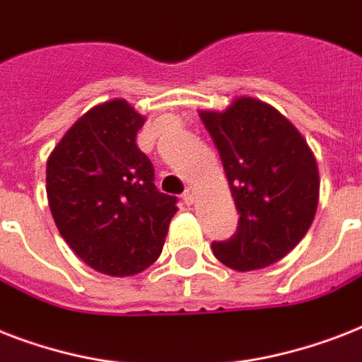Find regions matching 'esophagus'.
Returning <instances> with one entry per match:
<instances>
[{
	"label": "esophagus",
	"instance_id": "obj_1",
	"mask_svg": "<svg viewBox=\"0 0 362 362\" xmlns=\"http://www.w3.org/2000/svg\"><path fill=\"white\" fill-rule=\"evenodd\" d=\"M182 201L186 204L193 203V187H186V192L182 193Z\"/></svg>",
	"mask_w": 362,
	"mask_h": 362
}]
</instances>
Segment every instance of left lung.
<instances>
[{
  "label": "left lung",
  "mask_w": 362,
  "mask_h": 362,
  "mask_svg": "<svg viewBox=\"0 0 362 362\" xmlns=\"http://www.w3.org/2000/svg\"><path fill=\"white\" fill-rule=\"evenodd\" d=\"M201 120L218 148L238 212L237 233L212 242L229 269L255 270L286 257L312 226L320 199L314 153L270 105L238 98Z\"/></svg>",
  "instance_id": "obj_1"
}]
</instances>
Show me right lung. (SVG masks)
<instances>
[{"label":"right lung","instance_id":"add662e5","mask_svg":"<svg viewBox=\"0 0 362 362\" xmlns=\"http://www.w3.org/2000/svg\"><path fill=\"white\" fill-rule=\"evenodd\" d=\"M144 118L124 99L88 110L54 148L47 195L59 235L98 272L133 276L161 255L178 199L136 146Z\"/></svg>","mask_w":362,"mask_h":362}]
</instances>
